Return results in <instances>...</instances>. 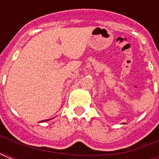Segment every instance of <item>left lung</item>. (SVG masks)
Segmentation results:
<instances>
[{"instance_id":"left-lung-1","label":"left lung","mask_w":159,"mask_h":159,"mask_svg":"<svg viewBox=\"0 0 159 159\" xmlns=\"http://www.w3.org/2000/svg\"><path fill=\"white\" fill-rule=\"evenodd\" d=\"M124 124H125V123H124Z\"/></svg>"}]
</instances>
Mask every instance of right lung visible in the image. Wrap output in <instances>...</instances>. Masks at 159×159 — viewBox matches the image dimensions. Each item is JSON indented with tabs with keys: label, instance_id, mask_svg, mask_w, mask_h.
Wrapping results in <instances>:
<instances>
[{
	"label": "right lung",
	"instance_id": "right-lung-1",
	"mask_svg": "<svg viewBox=\"0 0 159 159\" xmlns=\"http://www.w3.org/2000/svg\"><path fill=\"white\" fill-rule=\"evenodd\" d=\"M46 120H42V121H41V122H44V121H46Z\"/></svg>",
	"mask_w": 159,
	"mask_h": 159
}]
</instances>
